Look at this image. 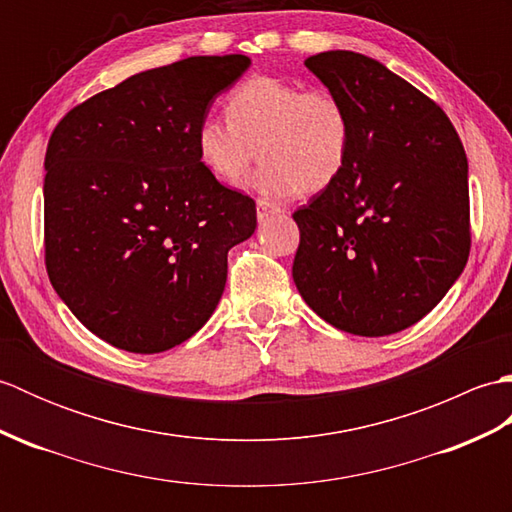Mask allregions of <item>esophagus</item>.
<instances>
[{
	"mask_svg": "<svg viewBox=\"0 0 512 512\" xmlns=\"http://www.w3.org/2000/svg\"><path fill=\"white\" fill-rule=\"evenodd\" d=\"M277 213H281V209H279L277 204L268 202L264 198H257V217H259V220H266V217L277 215Z\"/></svg>",
	"mask_w": 512,
	"mask_h": 512,
	"instance_id": "obj_1",
	"label": "esophagus"
}]
</instances>
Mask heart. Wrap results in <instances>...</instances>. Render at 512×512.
<instances>
[{
  "label": "heart",
  "instance_id": "1",
  "mask_svg": "<svg viewBox=\"0 0 512 512\" xmlns=\"http://www.w3.org/2000/svg\"><path fill=\"white\" fill-rule=\"evenodd\" d=\"M226 121L206 116L195 151L215 180L237 184L259 156L253 187L270 198L321 193L343 176L354 121L343 96L277 76H248L226 96Z\"/></svg>",
  "mask_w": 512,
  "mask_h": 512
}]
</instances>
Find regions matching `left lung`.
Returning <instances> with one entry per match:
<instances>
[{
  "instance_id": "left-lung-1",
  "label": "left lung",
  "mask_w": 512,
  "mask_h": 512,
  "mask_svg": "<svg viewBox=\"0 0 512 512\" xmlns=\"http://www.w3.org/2000/svg\"><path fill=\"white\" fill-rule=\"evenodd\" d=\"M306 68L350 107L343 176L292 213V279L334 328L387 336L418 323L471 250L469 165L442 107L365 54H312Z\"/></svg>"
}]
</instances>
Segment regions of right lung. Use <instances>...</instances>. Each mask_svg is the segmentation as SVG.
<instances>
[{"instance_id":"add662e5","label":"right lung","mask_w":512,"mask_h":512,"mask_svg":"<svg viewBox=\"0 0 512 512\" xmlns=\"http://www.w3.org/2000/svg\"><path fill=\"white\" fill-rule=\"evenodd\" d=\"M244 54L189 57L129 76L65 114L48 140L43 248L52 288L85 328L158 354L209 321L226 255L255 233V200L195 151Z\"/></svg>"}]
</instances>
